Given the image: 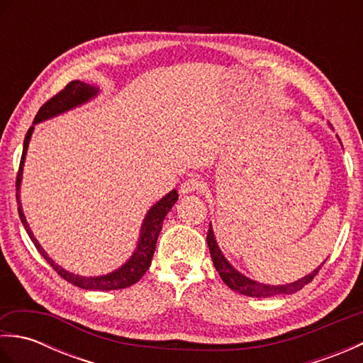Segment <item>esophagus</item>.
Listing matches in <instances>:
<instances>
[{"instance_id": "esophagus-1", "label": "esophagus", "mask_w": 363, "mask_h": 363, "mask_svg": "<svg viewBox=\"0 0 363 363\" xmlns=\"http://www.w3.org/2000/svg\"><path fill=\"white\" fill-rule=\"evenodd\" d=\"M204 187V184L198 179V177H190L186 182H182L181 186V194H191V191H196V190H201Z\"/></svg>"}]
</instances>
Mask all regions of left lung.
<instances>
[{
	"label": "left lung",
	"mask_w": 363,
	"mask_h": 363,
	"mask_svg": "<svg viewBox=\"0 0 363 363\" xmlns=\"http://www.w3.org/2000/svg\"><path fill=\"white\" fill-rule=\"evenodd\" d=\"M338 142H340V138H338ZM207 245H209V251H211V256L213 260V265H215V268H217L218 274L221 276L223 282H225L230 290L242 293V295H246V296H252V298H272V296H277V295H291V293H296L298 290L303 289L304 285L309 284L315 276H317L320 268L325 265V262H326V260L321 262V264L315 268L313 272L306 274L304 277H301V279H298L295 282L269 285V284H262V282L251 279V277L242 274L237 268L230 265V262L225 257V254L221 252L217 240H215L212 223L209 225V233H207Z\"/></svg>",
	"instance_id": "8db88e82"
}]
</instances>
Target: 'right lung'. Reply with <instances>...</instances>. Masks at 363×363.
<instances>
[{
  "label": "right lung",
  "mask_w": 363,
  "mask_h": 363,
  "mask_svg": "<svg viewBox=\"0 0 363 363\" xmlns=\"http://www.w3.org/2000/svg\"><path fill=\"white\" fill-rule=\"evenodd\" d=\"M98 94H99V87H96V86H90V84L81 82V81H72L62 91H59L56 96H52L50 101H46L40 107V111H38L35 115L33 126L28 129V134L25 137V143H23V154H21L20 168H18V174H17V204H18L20 220L23 223V226H25L29 238L33 240L37 251L42 254V257L52 267L54 272L60 274V277H64L67 282H70V284L76 285V287L84 289V290H120V289H126V287H129V285L135 284L146 273V269L150 268L154 251H156V243H157V237L162 230V225H164L167 213L172 211V207L177 201L176 190H172L164 198H160L159 201L154 206H151L150 211L146 212L143 223L140 226V235H138V242H137L133 256H130L121 267H118L117 269H113V272L103 274V276H79V274L67 272V269L57 265L56 262H54L48 256V254H46V251L42 248V245L38 243V240L34 237V233L29 228V223L25 217V213H23V207H21V201H20L23 167H25L28 146L30 142V137H33V133H34V126L37 125V123L54 118L60 113H65L68 111L74 109V107L89 103L90 99L96 98Z\"/></svg>",
  "instance_id": "add662e5"
}]
</instances>
